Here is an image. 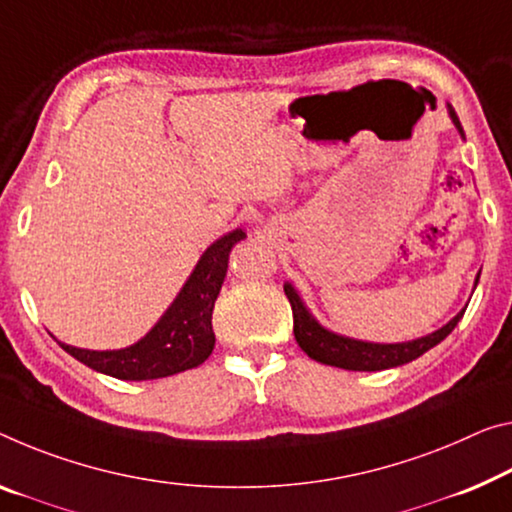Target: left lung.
<instances>
[{
    "mask_svg": "<svg viewBox=\"0 0 512 512\" xmlns=\"http://www.w3.org/2000/svg\"><path fill=\"white\" fill-rule=\"evenodd\" d=\"M448 114H451V121L455 123V128L460 130V135L465 137L462 125L451 105H448ZM478 277H481V274H478ZM283 290H286L288 302L293 306V332L297 345H300L311 359L320 361V364L345 368V371H384V368L403 366L407 361L421 357L423 352H428L430 348H435L437 343H442L444 338L453 332L460 318L465 316V309H462L458 316L448 320L442 329H437V332H432L428 336L416 338V341L368 343L329 332V329L322 327L320 322L311 316L309 309H306L302 302V297L297 295V290L290 286V283H286Z\"/></svg>",
    "mask_w": 512,
    "mask_h": 512,
    "instance_id": "1",
    "label": "left lung"
}]
</instances>
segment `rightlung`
I'll use <instances>...</instances> for the list:
<instances>
[{
  "label": "right lung",
  "mask_w": 512,
  "mask_h": 512,
  "mask_svg": "<svg viewBox=\"0 0 512 512\" xmlns=\"http://www.w3.org/2000/svg\"><path fill=\"white\" fill-rule=\"evenodd\" d=\"M242 238L245 231L235 229L212 242L174 304L164 311L151 332L130 348L84 350L61 341L59 345L84 366L119 380H157L203 364L215 348L212 309L226 277L231 247Z\"/></svg>",
  "instance_id": "1"
}]
</instances>
